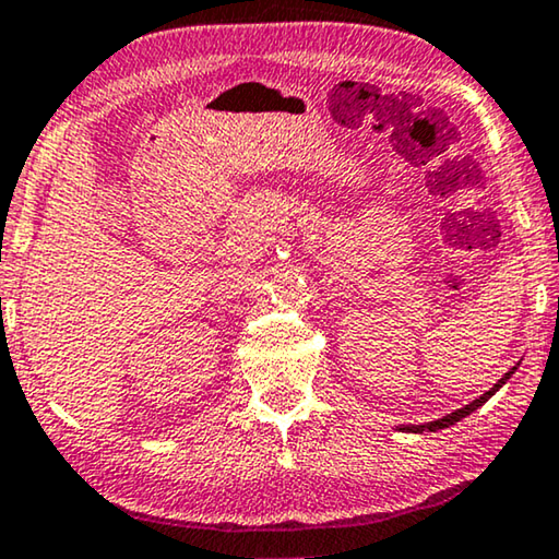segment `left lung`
I'll return each mask as SVG.
<instances>
[{"label":"left lung","instance_id":"obj_1","mask_svg":"<svg viewBox=\"0 0 559 559\" xmlns=\"http://www.w3.org/2000/svg\"><path fill=\"white\" fill-rule=\"evenodd\" d=\"M516 366H520V362H516ZM516 366H514V368H509V370H507V373H504V376H501V378L497 380V383L489 388V391H487V393H484V395H479V399H476V401H472V403H466V406H464V408H456V411H451V414H447V416H443V418L428 420V424H401V426H395V431H403V433H424V431H428V433H431V431H441V428H449V426H454V424H459V420H461V418H466L468 414H474V411H476V408H479V406H484V403H487V401L491 399V395H495V393L499 391V388H501V385H504V383H507V380L514 376V370H516Z\"/></svg>","mask_w":559,"mask_h":559}]
</instances>
